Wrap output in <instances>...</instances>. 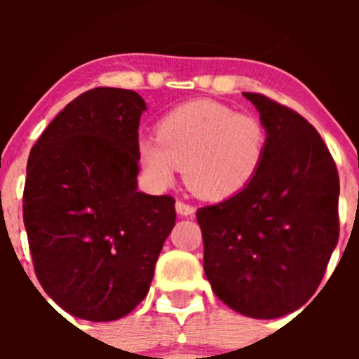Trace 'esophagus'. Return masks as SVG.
Returning a JSON list of instances; mask_svg holds the SVG:
<instances>
[{"label": "esophagus", "mask_w": 359, "mask_h": 359, "mask_svg": "<svg viewBox=\"0 0 359 359\" xmlns=\"http://www.w3.org/2000/svg\"><path fill=\"white\" fill-rule=\"evenodd\" d=\"M175 208H177V213H179V215H184V217L194 215V212H196V208H194L193 205H189V203H184L180 200L175 203Z\"/></svg>", "instance_id": "34e87169"}]
</instances>
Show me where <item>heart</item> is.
Instances as JSON below:
<instances>
[{
    "mask_svg": "<svg viewBox=\"0 0 359 359\" xmlns=\"http://www.w3.org/2000/svg\"><path fill=\"white\" fill-rule=\"evenodd\" d=\"M266 151L267 130L257 116L217 100H193L166 112L156 139H140L137 156L156 189L172 186L184 165L186 186L196 196L222 201L255 180Z\"/></svg>",
    "mask_w": 359,
    "mask_h": 359,
    "instance_id": "b5f03b06",
    "label": "heart"
}]
</instances>
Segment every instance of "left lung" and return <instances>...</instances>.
<instances>
[{"mask_svg":"<svg viewBox=\"0 0 359 359\" xmlns=\"http://www.w3.org/2000/svg\"><path fill=\"white\" fill-rule=\"evenodd\" d=\"M267 130L259 175L229 200L198 208L203 267L212 290L236 313L273 320L320 287L339 240V172L304 116L245 92Z\"/></svg>","mask_w":359,"mask_h":359,"instance_id":"1","label":"left lung"}]
</instances>
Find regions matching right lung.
Masks as SVG:
<instances>
[{
  "label": "right lung",
  "instance_id": "add662e5",
  "mask_svg": "<svg viewBox=\"0 0 359 359\" xmlns=\"http://www.w3.org/2000/svg\"><path fill=\"white\" fill-rule=\"evenodd\" d=\"M144 111L132 90H88L29 153L22 212L36 278L81 320L112 321L135 309L175 226L170 194L137 191Z\"/></svg>",
  "mask_w": 359,
  "mask_h": 359
}]
</instances>
